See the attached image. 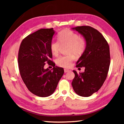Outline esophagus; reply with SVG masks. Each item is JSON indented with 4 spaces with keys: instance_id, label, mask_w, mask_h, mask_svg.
Masks as SVG:
<instances>
[{
    "instance_id": "34e87169",
    "label": "esophagus",
    "mask_w": 124,
    "mask_h": 124,
    "mask_svg": "<svg viewBox=\"0 0 124 124\" xmlns=\"http://www.w3.org/2000/svg\"><path fill=\"white\" fill-rule=\"evenodd\" d=\"M64 73H67L68 72H69V71H70V70H67V69H64Z\"/></svg>"
}]
</instances>
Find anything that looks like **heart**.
Returning a JSON list of instances; mask_svg holds the SVG:
<instances>
[{
	"mask_svg": "<svg viewBox=\"0 0 124 124\" xmlns=\"http://www.w3.org/2000/svg\"><path fill=\"white\" fill-rule=\"evenodd\" d=\"M58 41H52L50 48L52 55L57 56L59 54L61 46H67L66 51L68 54L61 56L56 60L58 67L70 68L75 59L74 55L80 56L85 51L86 41L83 37L78 35L70 29H64L58 33Z\"/></svg>",
	"mask_w": 124,
	"mask_h": 124,
	"instance_id": "obj_1",
	"label": "heart"
}]
</instances>
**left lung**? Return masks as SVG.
<instances>
[{"instance_id": "1", "label": "left lung", "mask_w": 124, "mask_h": 124, "mask_svg": "<svg viewBox=\"0 0 124 124\" xmlns=\"http://www.w3.org/2000/svg\"><path fill=\"white\" fill-rule=\"evenodd\" d=\"M72 29L83 35L86 46L76 65L79 68L85 67V72L77 73L73 70L75 77L72 85L78 95L89 97L99 90L107 77L110 63L109 46L101 33L91 27L78 26Z\"/></svg>"}]
</instances>
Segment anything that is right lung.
<instances>
[{"label":"right lung","mask_w":124,"mask_h":124,"mask_svg":"<svg viewBox=\"0 0 124 124\" xmlns=\"http://www.w3.org/2000/svg\"><path fill=\"white\" fill-rule=\"evenodd\" d=\"M54 34L53 28L40 29L23 39L18 54L21 77L29 91L39 97L51 95L64 73L63 68L51 61L50 45ZM54 67L45 69V63Z\"/></svg>","instance_id":"add662e5"}]
</instances>
